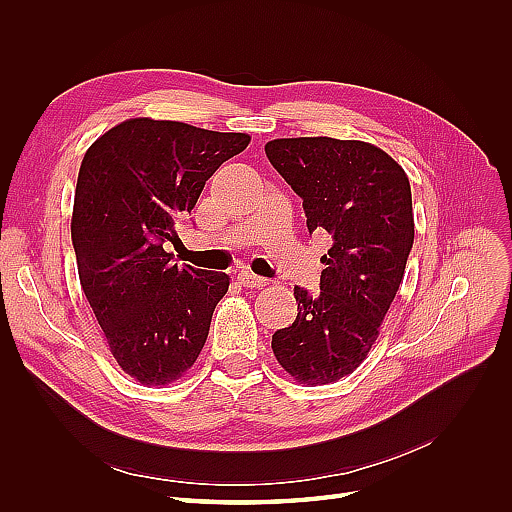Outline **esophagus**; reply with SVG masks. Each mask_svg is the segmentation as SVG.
Segmentation results:
<instances>
[{"label": "esophagus", "mask_w": 512, "mask_h": 512, "mask_svg": "<svg viewBox=\"0 0 512 512\" xmlns=\"http://www.w3.org/2000/svg\"><path fill=\"white\" fill-rule=\"evenodd\" d=\"M239 284L241 286H245V288H262V286H267V280L265 277H258V275H254V273H239Z\"/></svg>", "instance_id": "obj_1"}]
</instances>
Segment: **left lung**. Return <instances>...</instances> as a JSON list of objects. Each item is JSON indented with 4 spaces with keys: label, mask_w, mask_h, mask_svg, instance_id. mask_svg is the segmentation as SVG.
<instances>
[{
    "label": "left lung",
    "mask_w": 512,
    "mask_h": 512,
    "mask_svg": "<svg viewBox=\"0 0 512 512\" xmlns=\"http://www.w3.org/2000/svg\"><path fill=\"white\" fill-rule=\"evenodd\" d=\"M267 158L303 198L307 230L327 232L320 292L294 286L299 314L273 333L275 359L301 384L359 367L404 280L414 243L410 181L389 153L329 136L275 138Z\"/></svg>",
    "instance_id": "8db88e82"
}]
</instances>
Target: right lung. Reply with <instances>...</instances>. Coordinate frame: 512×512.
Masks as SVG:
<instances>
[{
	"mask_svg": "<svg viewBox=\"0 0 512 512\" xmlns=\"http://www.w3.org/2000/svg\"><path fill=\"white\" fill-rule=\"evenodd\" d=\"M247 143L241 132L138 117L85 153L70 226L79 280L119 367L141 384L179 380L207 342L230 277L177 267L164 243Z\"/></svg>",
	"mask_w": 512,
	"mask_h": 512,
	"instance_id": "obj_1",
	"label": "right lung"
}]
</instances>
